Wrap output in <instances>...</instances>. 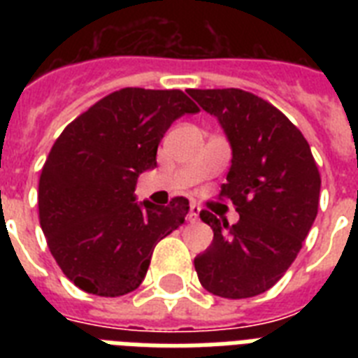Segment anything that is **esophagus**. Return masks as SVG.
<instances>
[{"instance_id": "34e87169", "label": "esophagus", "mask_w": 358, "mask_h": 358, "mask_svg": "<svg viewBox=\"0 0 358 358\" xmlns=\"http://www.w3.org/2000/svg\"><path fill=\"white\" fill-rule=\"evenodd\" d=\"M199 215H201V206H199V204H191L189 215H187L189 223H196V221H199Z\"/></svg>"}]
</instances>
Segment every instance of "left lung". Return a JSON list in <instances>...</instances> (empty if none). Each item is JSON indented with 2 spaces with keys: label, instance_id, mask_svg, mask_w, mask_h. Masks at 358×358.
Here are the masks:
<instances>
[{
  "label": "left lung",
  "instance_id": "1",
  "mask_svg": "<svg viewBox=\"0 0 358 358\" xmlns=\"http://www.w3.org/2000/svg\"><path fill=\"white\" fill-rule=\"evenodd\" d=\"M219 120L232 148L221 195L236 204L230 227L202 210L213 241L195 258L199 280L224 299L255 297L275 286L310 232L322 178L310 146L277 108L241 89H189Z\"/></svg>",
  "mask_w": 358,
  "mask_h": 358
}]
</instances>
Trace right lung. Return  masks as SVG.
Instances as JSON below:
<instances>
[{
  "instance_id": "right-lung-1",
  "label": "right lung",
  "mask_w": 358,
  "mask_h": 358,
  "mask_svg": "<svg viewBox=\"0 0 358 358\" xmlns=\"http://www.w3.org/2000/svg\"><path fill=\"white\" fill-rule=\"evenodd\" d=\"M199 108L182 91L128 87L102 98L63 129L42 167L38 217L53 258L87 294L139 288L159 239L185 221L189 201H135L141 173L156 169L171 124Z\"/></svg>"
}]
</instances>
